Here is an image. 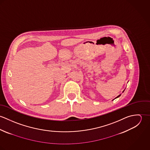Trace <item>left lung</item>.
<instances>
[{"label":"left lung","instance_id":"1","mask_svg":"<svg viewBox=\"0 0 150 150\" xmlns=\"http://www.w3.org/2000/svg\"><path fill=\"white\" fill-rule=\"evenodd\" d=\"M124 91H125V90H124ZM124 91H123V92H124ZM120 96H121V95H118L117 97H116V98H115V99H116V98H118V97H120Z\"/></svg>","mask_w":150,"mask_h":150}]
</instances>
